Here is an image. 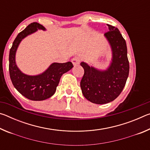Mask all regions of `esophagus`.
Returning a JSON list of instances; mask_svg holds the SVG:
<instances>
[{
	"mask_svg": "<svg viewBox=\"0 0 150 150\" xmlns=\"http://www.w3.org/2000/svg\"><path fill=\"white\" fill-rule=\"evenodd\" d=\"M71 62L73 63V64L74 65H77L80 63V58L78 57H73L71 59Z\"/></svg>",
	"mask_w": 150,
	"mask_h": 150,
	"instance_id": "1",
	"label": "esophagus"
}]
</instances>
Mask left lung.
<instances>
[{
	"instance_id": "left-lung-1",
	"label": "left lung",
	"mask_w": 150,
	"mask_h": 150,
	"mask_svg": "<svg viewBox=\"0 0 150 150\" xmlns=\"http://www.w3.org/2000/svg\"><path fill=\"white\" fill-rule=\"evenodd\" d=\"M105 34L112 50V62L106 70H99L81 62L84 75L81 81L83 96L90 102L106 104L118 97L126 85L129 75V62L125 40L117 28L107 24Z\"/></svg>"
}]
</instances>
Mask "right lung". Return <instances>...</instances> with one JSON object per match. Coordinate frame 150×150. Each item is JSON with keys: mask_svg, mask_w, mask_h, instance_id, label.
Listing matches in <instances>:
<instances>
[{"mask_svg": "<svg viewBox=\"0 0 150 150\" xmlns=\"http://www.w3.org/2000/svg\"><path fill=\"white\" fill-rule=\"evenodd\" d=\"M38 30H45L37 22L29 24L15 38L9 54V73L12 84L25 97L32 100H44L54 95L63 73L71 69V62L53 63L44 72L37 75H28L20 71L16 64V52L20 43L28 35Z\"/></svg>", "mask_w": 150, "mask_h": 150, "instance_id": "obj_1", "label": "right lung"}]
</instances>
